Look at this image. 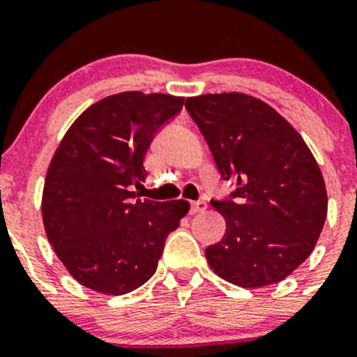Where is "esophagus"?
I'll list each match as a JSON object with an SVG mask.
<instances>
[{
  "label": "esophagus",
  "mask_w": 357,
  "mask_h": 357,
  "mask_svg": "<svg viewBox=\"0 0 357 357\" xmlns=\"http://www.w3.org/2000/svg\"><path fill=\"white\" fill-rule=\"evenodd\" d=\"M206 207H207V204L204 202V200H197V202L190 204V213L192 214L202 213V211H206Z\"/></svg>",
  "instance_id": "1"
}]
</instances>
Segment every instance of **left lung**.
<instances>
[{"label":"left lung","mask_w":357,"mask_h":357,"mask_svg":"<svg viewBox=\"0 0 357 357\" xmlns=\"http://www.w3.org/2000/svg\"><path fill=\"white\" fill-rule=\"evenodd\" d=\"M221 179L235 185L211 200L227 221L223 238L206 248L225 281L263 288L288 278L312 252L328 213L316 158L274 108L241 92L186 99Z\"/></svg>","instance_id":"1"}]
</instances>
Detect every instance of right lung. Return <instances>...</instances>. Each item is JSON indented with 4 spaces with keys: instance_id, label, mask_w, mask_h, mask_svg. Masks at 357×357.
Wrapping results in <instances>:
<instances>
[{
    "instance_id": "add662e5",
    "label": "right lung",
    "mask_w": 357,
    "mask_h": 357,
    "mask_svg": "<svg viewBox=\"0 0 357 357\" xmlns=\"http://www.w3.org/2000/svg\"><path fill=\"white\" fill-rule=\"evenodd\" d=\"M183 98L122 92L75 120L47 171L41 213L69 274L102 295H126L155 274L165 238L188 213L186 200L136 199L144 155Z\"/></svg>"
}]
</instances>
